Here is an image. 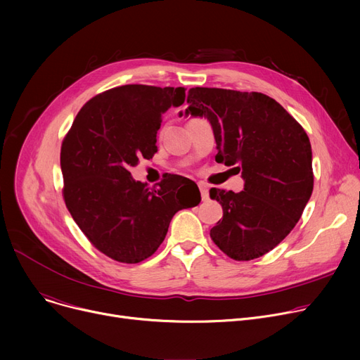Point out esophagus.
Here are the masks:
<instances>
[{
  "label": "esophagus",
  "mask_w": 360,
  "mask_h": 360,
  "mask_svg": "<svg viewBox=\"0 0 360 360\" xmlns=\"http://www.w3.org/2000/svg\"><path fill=\"white\" fill-rule=\"evenodd\" d=\"M198 188H200V191H201V198L204 201L209 200V185L204 184V182H198Z\"/></svg>",
  "instance_id": "esophagus-1"
}]
</instances>
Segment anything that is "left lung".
Returning a JSON list of instances; mask_svg holds the SVG:
<instances>
[{
	"mask_svg": "<svg viewBox=\"0 0 360 360\" xmlns=\"http://www.w3.org/2000/svg\"><path fill=\"white\" fill-rule=\"evenodd\" d=\"M185 113L210 121L216 162L236 166L243 191L212 188L223 219L210 231L236 261L270 252L300 219L314 190L312 150L305 129L270 96L258 91L193 87Z\"/></svg>",
	"mask_w": 360,
	"mask_h": 360,
	"instance_id": "obj_1",
	"label": "left lung"
}]
</instances>
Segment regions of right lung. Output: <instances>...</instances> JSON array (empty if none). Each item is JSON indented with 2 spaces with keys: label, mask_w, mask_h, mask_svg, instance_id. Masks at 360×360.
<instances>
[{
  "label": "right lung",
  "mask_w": 360,
  "mask_h": 360,
  "mask_svg": "<svg viewBox=\"0 0 360 360\" xmlns=\"http://www.w3.org/2000/svg\"><path fill=\"white\" fill-rule=\"evenodd\" d=\"M184 101V87H113L86 102L63 140L67 209L93 247L118 262L153 255L175 213L201 201L190 179L167 175L148 188L128 170L155 156L162 115Z\"/></svg>",
  "instance_id": "obj_1"
}]
</instances>
